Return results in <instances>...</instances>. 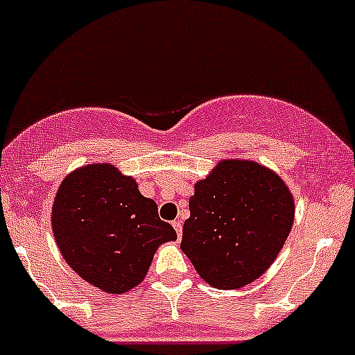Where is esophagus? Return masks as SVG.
<instances>
[{
  "label": "esophagus",
  "instance_id": "obj_1",
  "mask_svg": "<svg viewBox=\"0 0 355 355\" xmlns=\"http://www.w3.org/2000/svg\"><path fill=\"white\" fill-rule=\"evenodd\" d=\"M173 229L175 231H177V236H178V239H180L182 237V231H184V224H182V220H173Z\"/></svg>",
  "mask_w": 355,
  "mask_h": 355
}]
</instances>
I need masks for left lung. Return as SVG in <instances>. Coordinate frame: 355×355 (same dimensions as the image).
<instances>
[{
	"label": "left lung",
	"instance_id": "left-lung-1",
	"mask_svg": "<svg viewBox=\"0 0 355 355\" xmlns=\"http://www.w3.org/2000/svg\"><path fill=\"white\" fill-rule=\"evenodd\" d=\"M182 251L198 275L220 290L258 279L291 231L295 202L285 182L248 159H222L196 184Z\"/></svg>",
	"mask_w": 355,
	"mask_h": 355
}]
</instances>
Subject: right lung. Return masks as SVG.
I'll return each mask as SVG.
<instances>
[{"mask_svg": "<svg viewBox=\"0 0 355 355\" xmlns=\"http://www.w3.org/2000/svg\"><path fill=\"white\" fill-rule=\"evenodd\" d=\"M52 231L69 266L107 293L139 285L159 244L177 239L155 200L109 163L80 166L64 178L53 200Z\"/></svg>", "mask_w": 355, "mask_h": 355, "instance_id": "1", "label": "right lung"}]
</instances>
